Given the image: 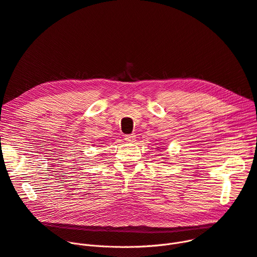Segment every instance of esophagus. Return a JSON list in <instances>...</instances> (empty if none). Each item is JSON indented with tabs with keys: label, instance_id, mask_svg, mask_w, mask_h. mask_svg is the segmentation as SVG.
I'll list each match as a JSON object with an SVG mask.
<instances>
[{
	"label": "esophagus",
	"instance_id": "obj_1",
	"mask_svg": "<svg viewBox=\"0 0 257 257\" xmlns=\"http://www.w3.org/2000/svg\"><path fill=\"white\" fill-rule=\"evenodd\" d=\"M124 140L127 143H134L136 141V136L135 135H126L124 137Z\"/></svg>",
	"mask_w": 257,
	"mask_h": 257
}]
</instances>
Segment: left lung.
Here are the masks:
<instances>
[{"instance_id": "1", "label": "left lung", "mask_w": 257, "mask_h": 257, "mask_svg": "<svg viewBox=\"0 0 257 257\" xmlns=\"http://www.w3.org/2000/svg\"><path fill=\"white\" fill-rule=\"evenodd\" d=\"M158 148H161V147H158ZM162 149H164V148H162ZM166 159V158H165Z\"/></svg>"}]
</instances>
